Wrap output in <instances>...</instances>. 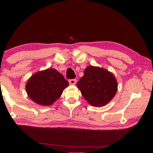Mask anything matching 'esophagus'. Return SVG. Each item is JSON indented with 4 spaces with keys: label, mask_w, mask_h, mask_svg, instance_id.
<instances>
[{
    "label": "esophagus",
    "mask_w": 153,
    "mask_h": 153,
    "mask_svg": "<svg viewBox=\"0 0 153 153\" xmlns=\"http://www.w3.org/2000/svg\"><path fill=\"white\" fill-rule=\"evenodd\" d=\"M69 83L70 85H75V84L76 83V79H70L69 80Z\"/></svg>",
    "instance_id": "34e87169"
}]
</instances>
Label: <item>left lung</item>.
<instances>
[{"instance_id":"8db88e82","label":"left lung","mask_w":153,"mask_h":153,"mask_svg":"<svg viewBox=\"0 0 153 153\" xmlns=\"http://www.w3.org/2000/svg\"><path fill=\"white\" fill-rule=\"evenodd\" d=\"M83 98L89 105L101 107L107 105L118 90V83L114 74L105 68L89 66L77 83Z\"/></svg>"}]
</instances>
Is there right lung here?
<instances>
[{"label":"right lung","mask_w":153,"mask_h":153,"mask_svg":"<svg viewBox=\"0 0 153 153\" xmlns=\"http://www.w3.org/2000/svg\"><path fill=\"white\" fill-rule=\"evenodd\" d=\"M69 85L64 76L54 68L39 71L29 78L25 90L31 100L39 105L51 106Z\"/></svg>","instance_id":"1"}]
</instances>
